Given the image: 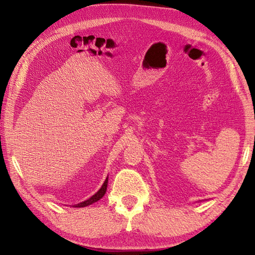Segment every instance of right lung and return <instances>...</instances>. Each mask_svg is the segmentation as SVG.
I'll use <instances>...</instances> for the list:
<instances>
[{
    "instance_id": "1",
    "label": "right lung",
    "mask_w": 255,
    "mask_h": 255,
    "mask_svg": "<svg viewBox=\"0 0 255 255\" xmlns=\"http://www.w3.org/2000/svg\"><path fill=\"white\" fill-rule=\"evenodd\" d=\"M107 187H108V176L105 180V182H103L102 187L98 190V191L94 193V195L92 197H90L88 200H84L80 202V204H76L73 207H75V208H82V207H86V206H90L94 204V202H97L98 200H100L101 198L106 195V191H107Z\"/></svg>"
}]
</instances>
